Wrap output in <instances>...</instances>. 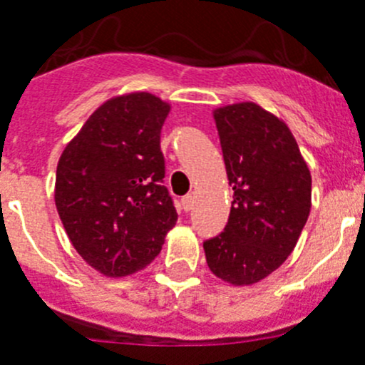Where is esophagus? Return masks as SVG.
Returning <instances> with one entry per match:
<instances>
[{"instance_id":"34e87169","label":"esophagus","mask_w":365,"mask_h":365,"mask_svg":"<svg viewBox=\"0 0 365 365\" xmlns=\"http://www.w3.org/2000/svg\"><path fill=\"white\" fill-rule=\"evenodd\" d=\"M180 209L185 210V212L194 209V197H192V195H185V197L180 200Z\"/></svg>"}]
</instances>
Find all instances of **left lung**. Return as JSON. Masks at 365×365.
<instances>
[{
  "label": "left lung",
  "mask_w": 365,
  "mask_h": 365,
  "mask_svg": "<svg viewBox=\"0 0 365 365\" xmlns=\"http://www.w3.org/2000/svg\"><path fill=\"white\" fill-rule=\"evenodd\" d=\"M233 203L225 230L205 240L210 272L254 285L291 255L312 209V175L289 126L255 104L212 111Z\"/></svg>",
  "instance_id": "obj_1"
}]
</instances>
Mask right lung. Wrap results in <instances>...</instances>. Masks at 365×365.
Returning a JSON list of instances; mask_svg holds the SVG:
<instances>
[{"label":"right lung","instance_id":"obj_1","mask_svg":"<svg viewBox=\"0 0 365 365\" xmlns=\"http://www.w3.org/2000/svg\"><path fill=\"white\" fill-rule=\"evenodd\" d=\"M171 106L147 91L96 108L63 149L56 207L81 259L123 278L160 254L177 210L164 179L160 130Z\"/></svg>","mask_w":365,"mask_h":365}]
</instances>
